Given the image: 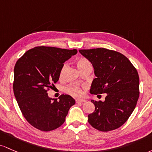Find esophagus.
Instances as JSON below:
<instances>
[{"instance_id": "34e87169", "label": "esophagus", "mask_w": 152, "mask_h": 152, "mask_svg": "<svg viewBox=\"0 0 152 152\" xmlns=\"http://www.w3.org/2000/svg\"><path fill=\"white\" fill-rule=\"evenodd\" d=\"M85 102V100H83V99H77L76 103H83Z\"/></svg>"}]
</instances>
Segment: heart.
<instances>
[{
	"instance_id": "obj_1",
	"label": "heart",
	"mask_w": 152,
	"mask_h": 152,
	"mask_svg": "<svg viewBox=\"0 0 152 152\" xmlns=\"http://www.w3.org/2000/svg\"><path fill=\"white\" fill-rule=\"evenodd\" d=\"M76 63L77 66L80 71L82 69H83V68L86 67V66L90 64L89 61L84 57H80L78 58V59H77ZM66 67H67L66 64H64L62 67L60 72V77H62L63 75H64ZM64 90H65L66 93H67L68 94L74 95V96H80V95L83 94V90H82L81 88L80 87L77 86V85H70V86H68L65 88Z\"/></svg>"
}]
</instances>
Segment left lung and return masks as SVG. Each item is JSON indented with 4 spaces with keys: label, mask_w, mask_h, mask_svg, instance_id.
<instances>
[{
    "label": "left lung",
    "mask_w": 152,
    "mask_h": 152,
    "mask_svg": "<svg viewBox=\"0 0 152 152\" xmlns=\"http://www.w3.org/2000/svg\"><path fill=\"white\" fill-rule=\"evenodd\" d=\"M80 53L93 64L96 78L90 93L107 94L105 101L91 102L95 111L88 115V122L100 131L115 130L129 119L139 97L138 72L126 57L105 48L80 49Z\"/></svg>",
    "instance_id": "obj_1"
}]
</instances>
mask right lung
I'll return each mask as SVG.
<instances>
[{"instance_id": "1", "label": "right lung", "mask_w": 152, "mask_h": 152, "mask_svg": "<svg viewBox=\"0 0 152 152\" xmlns=\"http://www.w3.org/2000/svg\"><path fill=\"white\" fill-rule=\"evenodd\" d=\"M77 52V49L36 47L15 64L13 93L23 115L36 129L49 131L61 126L75 104L70 95L52 99L47 91L59 80L64 62Z\"/></svg>"}]
</instances>
